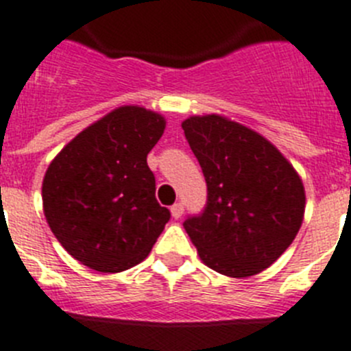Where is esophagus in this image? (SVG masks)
Returning a JSON list of instances; mask_svg holds the SVG:
<instances>
[{
  "label": "esophagus",
  "mask_w": 351,
  "mask_h": 351,
  "mask_svg": "<svg viewBox=\"0 0 351 351\" xmlns=\"http://www.w3.org/2000/svg\"><path fill=\"white\" fill-rule=\"evenodd\" d=\"M182 213H184V205H182V203H175V205L171 206L173 219H180L182 217Z\"/></svg>",
  "instance_id": "esophagus-1"
}]
</instances>
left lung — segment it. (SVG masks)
I'll use <instances>...</instances> for the list:
<instances>
[{"label":"left lung","instance_id":"left-lung-1","mask_svg":"<svg viewBox=\"0 0 351 351\" xmlns=\"http://www.w3.org/2000/svg\"><path fill=\"white\" fill-rule=\"evenodd\" d=\"M182 129L208 189L203 213L184 222L201 261L239 279L263 272L302 226V178L272 143L239 121L189 117Z\"/></svg>","mask_w":351,"mask_h":351}]
</instances>
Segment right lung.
<instances>
[{
	"mask_svg": "<svg viewBox=\"0 0 351 351\" xmlns=\"http://www.w3.org/2000/svg\"><path fill=\"white\" fill-rule=\"evenodd\" d=\"M166 118L121 106L79 132L42 182L47 224L72 258L97 272H123L150 254L171 213L155 199L146 155Z\"/></svg>",
	"mask_w": 351,
	"mask_h": 351,
	"instance_id": "obj_1",
	"label": "right lung"
}]
</instances>
